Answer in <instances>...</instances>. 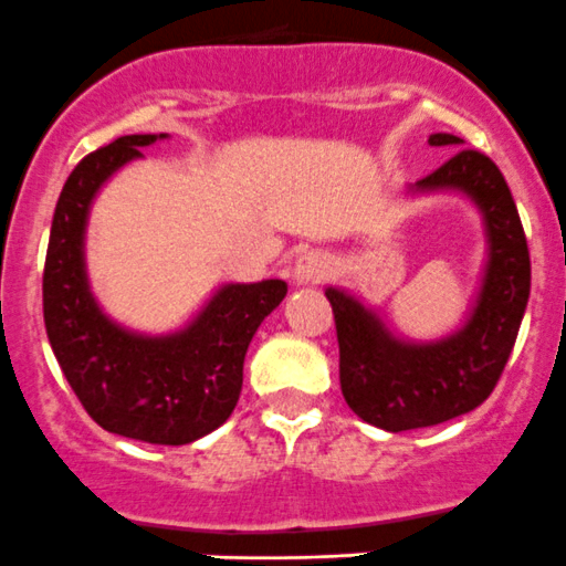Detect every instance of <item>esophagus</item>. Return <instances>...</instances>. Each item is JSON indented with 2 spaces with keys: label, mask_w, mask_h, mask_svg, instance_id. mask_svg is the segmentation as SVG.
Segmentation results:
<instances>
[{
  "label": "esophagus",
  "mask_w": 566,
  "mask_h": 566,
  "mask_svg": "<svg viewBox=\"0 0 566 566\" xmlns=\"http://www.w3.org/2000/svg\"><path fill=\"white\" fill-rule=\"evenodd\" d=\"M329 275V261L322 253H302L294 261V270H291V281L296 285H313L322 283Z\"/></svg>",
  "instance_id": "esophagus-1"
}]
</instances>
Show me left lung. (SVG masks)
<instances>
[{
    "label": "left lung",
    "instance_id": "8db88e82",
    "mask_svg": "<svg viewBox=\"0 0 566 566\" xmlns=\"http://www.w3.org/2000/svg\"><path fill=\"white\" fill-rule=\"evenodd\" d=\"M429 145H462L454 134H432ZM460 192L481 211L486 264L468 322L440 340L412 344L329 285L340 352V390L355 416L385 432L434 427L475 410L497 385L512 355L531 294V259L523 222L506 178L490 156L457 150L410 192Z\"/></svg>",
    "mask_w": 566,
    "mask_h": 566
}]
</instances>
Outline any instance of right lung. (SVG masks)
Returning <instances> with one entry per match:
<instances>
[{
    "instance_id": "right-lung-1",
    "label": "right lung",
    "mask_w": 566,
    "mask_h": 566,
    "mask_svg": "<svg viewBox=\"0 0 566 566\" xmlns=\"http://www.w3.org/2000/svg\"><path fill=\"white\" fill-rule=\"evenodd\" d=\"M167 134H126L74 167L60 192L43 270V322L65 379L101 429L154 446H184L231 418L255 329L283 302V281L226 283L198 316L167 335L112 322L95 302L85 231L98 189L145 145Z\"/></svg>"
}]
</instances>
